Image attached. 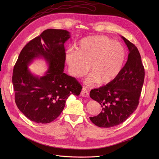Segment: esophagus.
<instances>
[{
  "mask_svg": "<svg viewBox=\"0 0 159 159\" xmlns=\"http://www.w3.org/2000/svg\"><path fill=\"white\" fill-rule=\"evenodd\" d=\"M80 96L82 97H84V98H89V93L88 90L86 87H83L82 88L81 93H80Z\"/></svg>",
  "mask_w": 159,
  "mask_h": 159,
  "instance_id": "obj_1",
  "label": "esophagus"
}]
</instances>
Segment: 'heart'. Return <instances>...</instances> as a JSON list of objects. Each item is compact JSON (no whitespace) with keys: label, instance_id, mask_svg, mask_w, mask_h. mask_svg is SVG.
<instances>
[{"label":"heart","instance_id":"b5f03b06","mask_svg":"<svg viewBox=\"0 0 159 159\" xmlns=\"http://www.w3.org/2000/svg\"><path fill=\"white\" fill-rule=\"evenodd\" d=\"M126 59L123 44L106 36H93L82 39L77 50L70 49L65 55V61L70 74L75 77L91 74L87 80L89 84L94 82L107 84L121 73Z\"/></svg>","mask_w":159,"mask_h":159}]
</instances>
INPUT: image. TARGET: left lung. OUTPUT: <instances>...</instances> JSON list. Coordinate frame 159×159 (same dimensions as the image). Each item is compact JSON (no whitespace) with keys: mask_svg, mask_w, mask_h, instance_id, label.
<instances>
[{"mask_svg":"<svg viewBox=\"0 0 159 159\" xmlns=\"http://www.w3.org/2000/svg\"><path fill=\"white\" fill-rule=\"evenodd\" d=\"M129 50L128 60L120 75L111 82L90 90V97L98 102L102 111L90 117L101 128L115 126L128 119L137 109L144 82L145 69L135 45L121 36Z\"/></svg>","mask_w":159,"mask_h":159,"instance_id":"8db88e82","label":"left lung"}]
</instances>
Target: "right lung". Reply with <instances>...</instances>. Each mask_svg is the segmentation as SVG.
I'll use <instances>...</instances> for the list:
<instances>
[{
	"mask_svg": "<svg viewBox=\"0 0 159 159\" xmlns=\"http://www.w3.org/2000/svg\"><path fill=\"white\" fill-rule=\"evenodd\" d=\"M70 37L63 30L48 29L31 40L21 50L14 65L12 84L15 102L26 117L37 123L56 120L71 94L79 96L82 89L77 80L63 72L65 42ZM42 57L49 65L44 76L33 75L28 65Z\"/></svg>",
	"mask_w": 159,
	"mask_h": 159,
	"instance_id": "1",
	"label": "right lung"
}]
</instances>
